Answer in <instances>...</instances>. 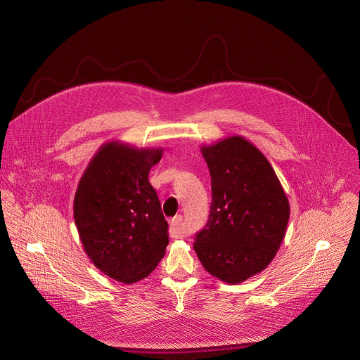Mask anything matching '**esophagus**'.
<instances>
[{"instance_id":"34e87169","label":"esophagus","mask_w":360,"mask_h":360,"mask_svg":"<svg viewBox=\"0 0 360 360\" xmlns=\"http://www.w3.org/2000/svg\"><path fill=\"white\" fill-rule=\"evenodd\" d=\"M169 226H171V236L172 238H184V228H182V217L176 215L175 218H172L169 221Z\"/></svg>"}]
</instances>
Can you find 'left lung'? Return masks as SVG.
I'll list each match as a JSON object with an SVG mask.
<instances>
[{"mask_svg":"<svg viewBox=\"0 0 360 360\" xmlns=\"http://www.w3.org/2000/svg\"><path fill=\"white\" fill-rule=\"evenodd\" d=\"M212 207L193 249L202 266L236 285L261 274L285 238L289 199L264 153L242 135L202 145Z\"/></svg>","mask_w":360,"mask_h":360,"instance_id":"left-lung-1","label":"left lung"}]
</instances>
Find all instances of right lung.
I'll return each instance as SVG.
<instances>
[{
	"label": "right lung",
	"mask_w": 360,
	"mask_h": 360,
	"mask_svg": "<svg viewBox=\"0 0 360 360\" xmlns=\"http://www.w3.org/2000/svg\"><path fill=\"white\" fill-rule=\"evenodd\" d=\"M164 148L112 139L85 168L74 196V221L84 250L102 274L122 283L146 278L164 258L168 222L148 179Z\"/></svg>",
	"instance_id": "right-lung-1"
}]
</instances>
